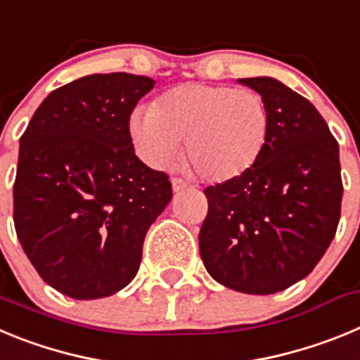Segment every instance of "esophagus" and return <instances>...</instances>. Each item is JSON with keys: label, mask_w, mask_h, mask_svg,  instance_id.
Listing matches in <instances>:
<instances>
[{"label": "esophagus", "mask_w": 360, "mask_h": 360, "mask_svg": "<svg viewBox=\"0 0 360 360\" xmlns=\"http://www.w3.org/2000/svg\"><path fill=\"white\" fill-rule=\"evenodd\" d=\"M171 184H173V191L174 193H180V191L187 189V182H184L182 178H178V176H173V180H171Z\"/></svg>", "instance_id": "1"}]
</instances>
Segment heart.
<instances>
[{
	"mask_svg": "<svg viewBox=\"0 0 360 360\" xmlns=\"http://www.w3.org/2000/svg\"><path fill=\"white\" fill-rule=\"evenodd\" d=\"M144 157L169 164L186 142V160L202 180L225 184L249 173L266 148L270 111L254 90L186 82L164 91L131 117Z\"/></svg>",
	"mask_w": 360,
	"mask_h": 360,
	"instance_id": "b5f03b06",
	"label": "heart"
}]
</instances>
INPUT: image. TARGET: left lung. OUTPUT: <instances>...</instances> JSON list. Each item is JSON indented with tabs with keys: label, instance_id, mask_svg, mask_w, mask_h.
<instances>
[{
	"label": "left lung",
	"instance_id": "left-lung-1",
	"mask_svg": "<svg viewBox=\"0 0 360 360\" xmlns=\"http://www.w3.org/2000/svg\"><path fill=\"white\" fill-rule=\"evenodd\" d=\"M240 82L265 98L269 141L249 173L203 189L209 211L200 256L218 283L265 295L307 278L335 238L341 162L335 136L308 98L270 77Z\"/></svg>",
	"mask_w": 360,
	"mask_h": 360
}]
</instances>
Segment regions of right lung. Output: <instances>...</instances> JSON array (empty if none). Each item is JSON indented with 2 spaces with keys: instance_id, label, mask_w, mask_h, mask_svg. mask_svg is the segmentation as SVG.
<instances>
[{
  "instance_id": "right-lung-1",
  "label": "right lung",
  "mask_w": 360,
  "mask_h": 360,
  "mask_svg": "<svg viewBox=\"0 0 360 360\" xmlns=\"http://www.w3.org/2000/svg\"><path fill=\"white\" fill-rule=\"evenodd\" d=\"M155 81L94 73L53 90L19 141L14 227L37 274L73 299L115 294L139 272L148 229L173 196L135 155L129 117Z\"/></svg>"
}]
</instances>
